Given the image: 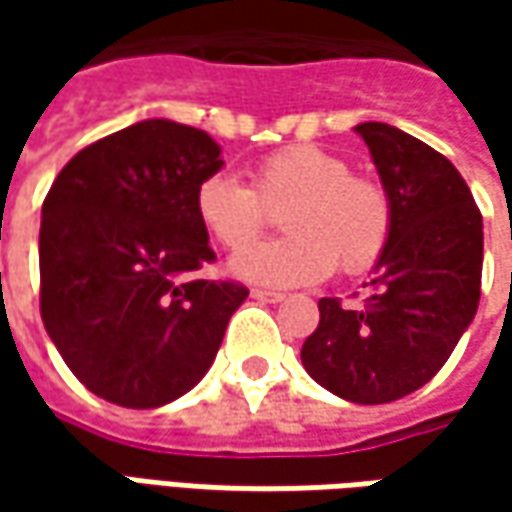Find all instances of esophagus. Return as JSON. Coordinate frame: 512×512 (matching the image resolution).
<instances>
[{
  "instance_id": "obj_1",
  "label": "esophagus",
  "mask_w": 512,
  "mask_h": 512,
  "mask_svg": "<svg viewBox=\"0 0 512 512\" xmlns=\"http://www.w3.org/2000/svg\"><path fill=\"white\" fill-rule=\"evenodd\" d=\"M256 302H267V305H279V302H285V296L282 293H276V290H253L250 293Z\"/></svg>"
}]
</instances>
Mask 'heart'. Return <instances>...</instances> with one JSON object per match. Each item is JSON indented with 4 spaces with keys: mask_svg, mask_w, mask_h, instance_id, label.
<instances>
[{
    "mask_svg": "<svg viewBox=\"0 0 512 512\" xmlns=\"http://www.w3.org/2000/svg\"><path fill=\"white\" fill-rule=\"evenodd\" d=\"M285 204L283 226L291 236L242 251L264 229L266 210ZM193 205L213 242L239 250L227 270L250 285H313L336 262L344 273H362L379 262L393 233L387 190L319 145H290L265 156L253 168V187L225 173L207 176Z\"/></svg>",
    "mask_w": 512,
    "mask_h": 512,
    "instance_id": "heart-1",
    "label": "heart"
}]
</instances>
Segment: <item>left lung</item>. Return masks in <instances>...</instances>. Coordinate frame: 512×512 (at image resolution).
I'll list each match as a JSON object with an SVG mask.
<instances>
[{
  "label": "left lung",
  "mask_w": 512,
  "mask_h": 512,
  "mask_svg": "<svg viewBox=\"0 0 512 512\" xmlns=\"http://www.w3.org/2000/svg\"><path fill=\"white\" fill-rule=\"evenodd\" d=\"M353 130L390 196L393 233L359 310L319 299V327L302 344V364L344 402L387 404L430 382L476 316L482 213L439 150L384 122Z\"/></svg>",
  "instance_id": "left-lung-1"
}]
</instances>
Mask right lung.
Returning a JSON list of instances; mask_svg holds the SVG:
<instances>
[{
    "label": "right lung",
    "instance_id": "1",
    "mask_svg": "<svg viewBox=\"0 0 512 512\" xmlns=\"http://www.w3.org/2000/svg\"><path fill=\"white\" fill-rule=\"evenodd\" d=\"M205 130L145 119L79 150L42 205V322L73 376L105 402L150 410L202 382L247 299L187 279L213 262L196 187L222 170Z\"/></svg>",
    "mask_w": 512,
    "mask_h": 512
}]
</instances>
